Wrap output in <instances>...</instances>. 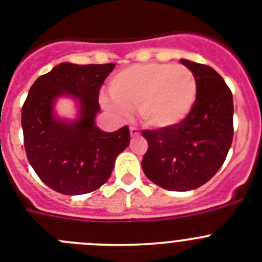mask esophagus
I'll return each instance as SVG.
<instances>
[{
  "label": "esophagus",
  "instance_id": "esophagus-1",
  "mask_svg": "<svg viewBox=\"0 0 262 262\" xmlns=\"http://www.w3.org/2000/svg\"><path fill=\"white\" fill-rule=\"evenodd\" d=\"M129 134H131L133 138H136V136L140 135V133H139V129L136 127H129Z\"/></svg>",
  "mask_w": 262,
  "mask_h": 262
}]
</instances>
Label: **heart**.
<instances>
[{
  "instance_id": "b5f03b06",
  "label": "heart",
  "mask_w": 262,
  "mask_h": 262,
  "mask_svg": "<svg viewBox=\"0 0 262 262\" xmlns=\"http://www.w3.org/2000/svg\"><path fill=\"white\" fill-rule=\"evenodd\" d=\"M113 98L102 97L103 105L120 118L138 107L145 124L170 127L186 119L196 101L198 84L184 66L161 62L140 64L120 71L110 82Z\"/></svg>"
}]
</instances>
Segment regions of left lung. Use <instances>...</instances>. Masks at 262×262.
Segmentation results:
<instances>
[{"instance_id": "1", "label": "left lung", "mask_w": 262, "mask_h": 262, "mask_svg": "<svg viewBox=\"0 0 262 262\" xmlns=\"http://www.w3.org/2000/svg\"><path fill=\"white\" fill-rule=\"evenodd\" d=\"M196 78L198 94L180 123L144 129L148 149L142 161L154 184L172 191L202 186L219 170L233 138V99L222 76L205 64L181 59Z\"/></svg>"}]
</instances>
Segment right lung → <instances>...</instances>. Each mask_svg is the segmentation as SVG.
Instances as JSON below:
<instances>
[{"label": "right lung", "mask_w": 262, "mask_h": 262, "mask_svg": "<svg viewBox=\"0 0 262 262\" xmlns=\"http://www.w3.org/2000/svg\"><path fill=\"white\" fill-rule=\"evenodd\" d=\"M114 67L61 62L30 88L22 107L25 149L39 178L57 193L97 190L110 177L118 155L128 147V127L105 133L96 124L99 89ZM61 96L76 102V120H61L54 113Z\"/></svg>", "instance_id": "obj_1"}]
</instances>
